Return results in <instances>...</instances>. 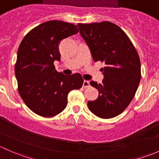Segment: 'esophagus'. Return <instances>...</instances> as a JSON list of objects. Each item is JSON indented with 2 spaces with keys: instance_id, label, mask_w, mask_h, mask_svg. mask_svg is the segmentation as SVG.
<instances>
[{
  "instance_id": "obj_1",
  "label": "esophagus",
  "mask_w": 159,
  "mask_h": 159,
  "mask_svg": "<svg viewBox=\"0 0 159 159\" xmlns=\"http://www.w3.org/2000/svg\"><path fill=\"white\" fill-rule=\"evenodd\" d=\"M89 86H90V85H89V81H87V80H84V81H83V88H87V87H89Z\"/></svg>"
}]
</instances>
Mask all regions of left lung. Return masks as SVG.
<instances>
[{"instance_id":"8db88e82","label":"left lung","mask_w":159,"mask_h":159,"mask_svg":"<svg viewBox=\"0 0 159 159\" xmlns=\"http://www.w3.org/2000/svg\"><path fill=\"white\" fill-rule=\"evenodd\" d=\"M80 34L94 62H104L102 83L91 81L99 91L88 108L94 115L110 119L122 113L134 98L141 80V64L138 53L122 29L109 21L78 24Z\"/></svg>"}]
</instances>
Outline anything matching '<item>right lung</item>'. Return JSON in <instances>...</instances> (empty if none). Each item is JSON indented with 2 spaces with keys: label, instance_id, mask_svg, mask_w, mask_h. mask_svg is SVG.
I'll return each mask as SVG.
<instances>
[{
  "label": "right lung",
  "instance_id": "obj_1",
  "mask_svg": "<svg viewBox=\"0 0 159 159\" xmlns=\"http://www.w3.org/2000/svg\"><path fill=\"white\" fill-rule=\"evenodd\" d=\"M78 31L73 24L50 20L31 30L20 44L15 64L18 92L37 115L52 117L61 112L67 105L68 93L83 86L80 73L66 76L53 65L60 60V42Z\"/></svg>",
  "mask_w": 159,
  "mask_h": 159
}]
</instances>
